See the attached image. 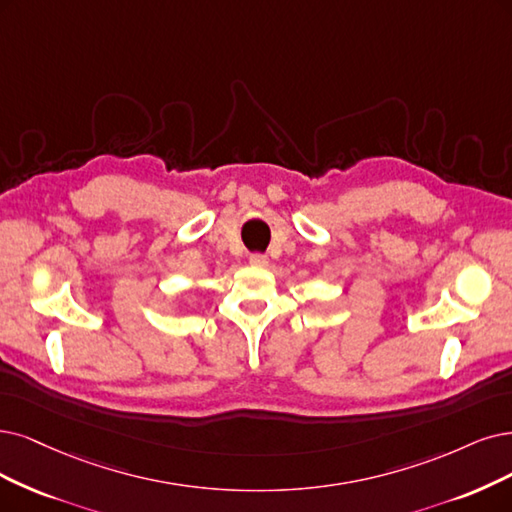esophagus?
Instances as JSON below:
<instances>
[{
	"label": "esophagus",
	"mask_w": 512,
	"mask_h": 512,
	"mask_svg": "<svg viewBox=\"0 0 512 512\" xmlns=\"http://www.w3.org/2000/svg\"><path fill=\"white\" fill-rule=\"evenodd\" d=\"M249 261L253 263V266H259V268H266L268 266V255H261V253H253L249 257Z\"/></svg>",
	"instance_id": "obj_1"
}]
</instances>
